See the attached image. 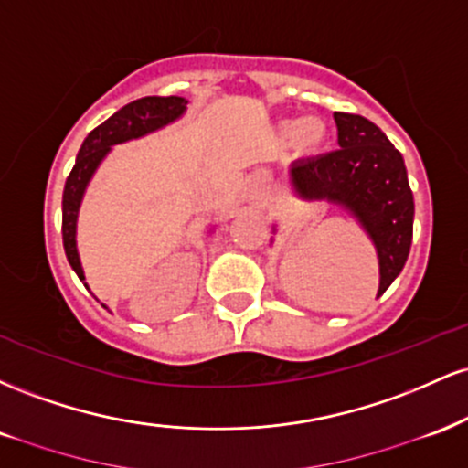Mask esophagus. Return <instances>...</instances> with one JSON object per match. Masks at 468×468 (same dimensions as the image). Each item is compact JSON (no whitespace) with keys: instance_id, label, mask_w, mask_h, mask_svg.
I'll list each match as a JSON object with an SVG mask.
<instances>
[{"instance_id":"34e87169","label":"esophagus","mask_w":468,"mask_h":468,"mask_svg":"<svg viewBox=\"0 0 468 468\" xmlns=\"http://www.w3.org/2000/svg\"><path fill=\"white\" fill-rule=\"evenodd\" d=\"M252 200H257V196H252Z\"/></svg>"}]
</instances>
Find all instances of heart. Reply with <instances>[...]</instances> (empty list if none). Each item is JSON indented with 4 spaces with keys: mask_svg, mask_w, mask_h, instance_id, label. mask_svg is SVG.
Segmentation results:
<instances>
[{
    "mask_svg": "<svg viewBox=\"0 0 468 468\" xmlns=\"http://www.w3.org/2000/svg\"><path fill=\"white\" fill-rule=\"evenodd\" d=\"M279 133L288 136V144L297 155H316L327 144L330 132L325 121L319 116H303L299 121H282L277 125Z\"/></svg>",
    "mask_w": 468,
    "mask_h": 468,
    "instance_id": "1",
    "label": "heart"
}]
</instances>
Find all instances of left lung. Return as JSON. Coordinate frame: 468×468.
Listing matches in <instances>:
<instances>
[{
  "mask_svg": "<svg viewBox=\"0 0 468 468\" xmlns=\"http://www.w3.org/2000/svg\"><path fill=\"white\" fill-rule=\"evenodd\" d=\"M335 121L341 149L292 163L288 182L299 200L335 204L361 224L378 255L380 297L411 249L413 193L405 160L367 118L335 112Z\"/></svg>",
  "mask_w": 468,
  "mask_h": 468,
  "instance_id": "obj_1",
  "label": "left lung"
}]
</instances>
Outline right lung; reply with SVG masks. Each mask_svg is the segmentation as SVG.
Wrapping results in <instances>:
<instances>
[{"label": "right lung", "instance_id": "obj_1", "mask_svg": "<svg viewBox=\"0 0 468 468\" xmlns=\"http://www.w3.org/2000/svg\"><path fill=\"white\" fill-rule=\"evenodd\" d=\"M186 103L189 101L182 99V96H144V99H138L130 105L121 107L114 116L107 118L103 125L90 132L88 138L80 144L77 163L69 171L66 189H63L61 233L69 266H72V271L77 272L83 283L85 272L77 250V219L90 180H92L96 169H99L114 144L136 141V138H143L147 133H154L171 125V122H176L185 114ZM85 288H88V283H85Z\"/></svg>", "mask_w": 468, "mask_h": 468}]
</instances>
